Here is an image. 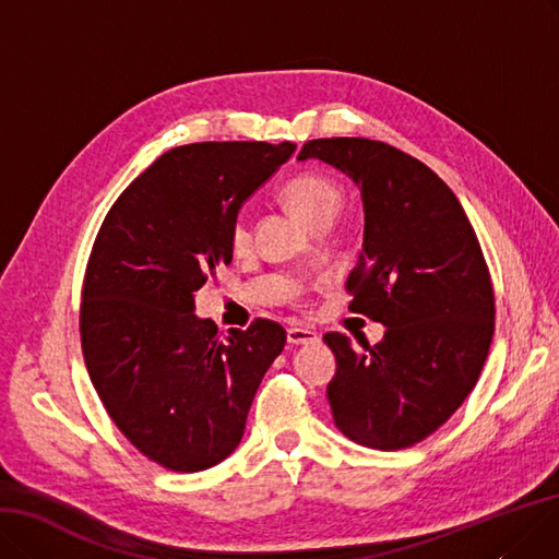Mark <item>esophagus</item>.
<instances>
[{
    "label": "esophagus",
    "instance_id": "obj_1",
    "mask_svg": "<svg viewBox=\"0 0 559 559\" xmlns=\"http://www.w3.org/2000/svg\"><path fill=\"white\" fill-rule=\"evenodd\" d=\"M286 342L292 346L314 344V342H319V334L314 330H307V328H288L286 330Z\"/></svg>",
    "mask_w": 559,
    "mask_h": 559
}]
</instances>
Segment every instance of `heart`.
Here are the masks:
<instances>
[{"instance_id": "heart-1", "label": "heart", "mask_w": 559, "mask_h": 559, "mask_svg": "<svg viewBox=\"0 0 559 559\" xmlns=\"http://www.w3.org/2000/svg\"><path fill=\"white\" fill-rule=\"evenodd\" d=\"M286 202L294 209V213L305 222L309 227L311 222H317L319 217H334L342 206V190L340 186L330 181V178L321 174H300L288 181L286 190ZM229 242L231 250L236 254H242L250 250L252 245V225L250 217L240 213L229 229Z\"/></svg>"}]
</instances>
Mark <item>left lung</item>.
Here are the masks:
<instances>
[{
	"instance_id": "8db88e82",
	"label": "left lung",
	"mask_w": 559,
	"mask_h": 559,
	"mask_svg": "<svg viewBox=\"0 0 559 559\" xmlns=\"http://www.w3.org/2000/svg\"><path fill=\"white\" fill-rule=\"evenodd\" d=\"M317 158L360 190L365 242L348 275L350 309L388 330L337 357L328 401L337 429L373 450H404L448 421L477 385L493 340V286L456 194L408 153L362 138L311 140Z\"/></svg>"
}]
</instances>
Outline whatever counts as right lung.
Listing matches in <instances>:
<instances>
[{"label": "right lung", "mask_w": 559, "mask_h": 559, "mask_svg": "<svg viewBox=\"0 0 559 559\" xmlns=\"http://www.w3.org/2000/svg\"><path fill=\"white\" fill-rule=\"evenodd\" d=\"M296 144L202 142L160 155L109 209L86 263L80 334L88 378L121 433L174 473L225 461L286 344L257 319L219 340L194 294L231 263V222Z\"/></svg>", "instance_id": "obj_1"}]
</instances>
